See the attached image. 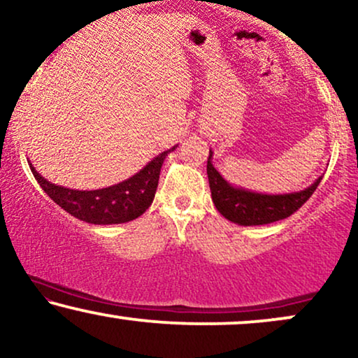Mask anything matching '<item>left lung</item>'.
I'll use <instances>...</instances> for the list:
<instances>
[{
  "label": "left lung",
  "mask_w": 358,
  "mask_h": 358,
  "mask_svg": "<svg viewBox=\"0 0 358 358\" xmlns=\"http://www.w3.org/2000/svg\"><path fill=\"white\" fill-rule=\"evenodd\" d=\"M208 182H210L211 200L216 210L226 220L241 226H259L269 224L274 221L284 220L297 211L312 196L322 175L314 183L304 189L292 193H257L243 187H234L223 178V175L213 166V152L210 150L206 165Z\"/></svg>",
  "instance_id": "8db88e82"
}]
</instances>
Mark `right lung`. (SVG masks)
I'll return each instance as SVG.
<instances>
[{
	"label": "right lung",
	"mask_w": 358,
	"mask_h": 358,
	"mask_svg": "<svg viewBox=\"0 0 358 358\" xmlns=\"http://www.w3.org/2000/svg\"><path fill=\"white\" fill-rule=\"evenodd\" d=\"M176 147L178 145L162 152L130 178L101 189H71L61 187L41 176L31 162L29 169L44 193L74 218L90 224H120L138 218L148 210L155 198L164 160Z\"/></svg>",
	"instance_id": "add662e5"
}]
</instances>
